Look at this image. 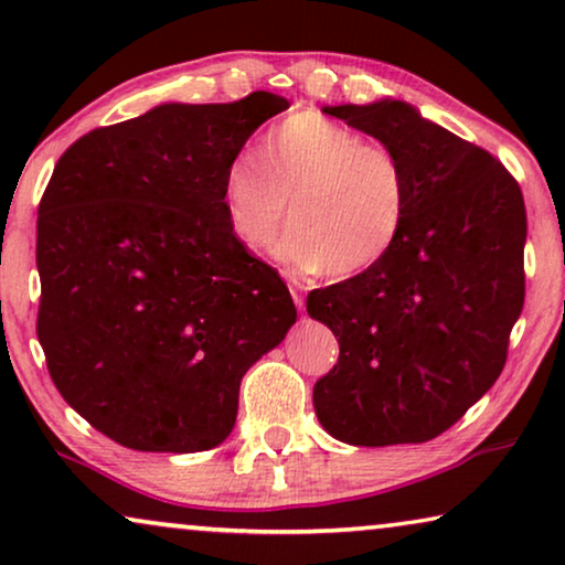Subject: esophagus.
<instances>
[{"label": "esophagus", "mask_w": 565, "mask_h": 565, "mask_svg": "<svg viewBox=\"0 0 565 565\" xmlns=\"http://www.w3.org/2000/svg\"><path fill=\"white\" fill-rule=\"evenodd\" d=\"M303 282H298L296 277H292L290 280V292H292V300H296V306L300 308V311H303Z\"/></svg>", "instance_id": "34e87169"}]
</instances>
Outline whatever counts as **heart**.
I'll return each mask as SVG.
<instances>
[{
	"label": "heart",
	"mask_w": 565,
	"mask_h": 565,
	"mask_svg": "<svg viewBox=\"0 0 565 565\" xmlns=\"http://www.w3.org/2000/svg\"><path fill=\"white\" fill-rule=\"evenodd\" d=\"M223 211L236 238L265 249L275 244L285 265L352 277L388 257L412 211V177L391 146L365 141L358 130L298 110L259 143L228 161L221 182Z\"/></svg>",
	"instance_id": "1"
}]
</instances>
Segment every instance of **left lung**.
I'll list each match as a JSON object with an SVG mask.
<instances>
[{"label":"left lung","mask_w":565,"mask_h":565,"mask_svg":"<svg viewBox=\"0 0 565 565\" xmlns=\"http://www.w3.org/2000/svg\"><path fill=\"white\" fill-rule=\"evenodd\" d=\"M323 113L398 153L412 211L388 257L306 300L339 337V362L313 385L316 416L347 445L427 443L504 370L524 303L522 190L489 151L404 99Z\"/></svg>","instance_id":"1"}]
</instances>
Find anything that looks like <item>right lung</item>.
<instances>
[{
	"mask_svg": "<svg viewBox=\"0 0 565 565\" xmlns=\"http://www.w3.org/2000/svg\"><path fill=\"white\" fill-rule=\"evenodd\" d=\"M290 103H164L89 130L38 207V339L76 414L122 447L200 452L231 435L238 385L296 323L282 277L228 226L221 182Z\"/></svg>",
	"mask_w": 565,
	"mask_h": 565,
	"instance_id": "right-lung-1",
	"label": "right lung"
}]
</instances>
